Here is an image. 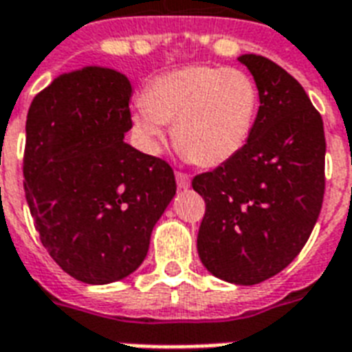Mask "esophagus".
<instances>
[{"label": "esophagus", "mask_w": 352, "mask_h": 352, "mask_svg": "<svg viewBox=\"0 0 352 352\" xmlns=\"http://www.w3.org/2000/svg\"><path fill=\"white\" fill-rule=\"evenodd\" d=\"M176 184H178L179 189H187L190 185L189 174L182 173V170H176Z\"/></svg>", "instance_id": "1"}]
</instances>
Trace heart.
Instances as JSON below:
<instances>
[{
	"label": "heart",
	"mask_w": 352,
	"mask_h": 352,
	"mask_svg": "<svg viewBox=\"0 0 352 352\" xmlns=\"http://www.w3.org/2000/svg\"><path fill=\"white\" fill-rule=\"evenodd\" d=\"M141 104L133 132L148 151H157L163 124H173L174 145L187 160L219 167L246 146L257 117L258 89L236 67L187 65L152 78Z\"/></svg>",
	"instance_id": "b5f03b06"
}]
</instances>
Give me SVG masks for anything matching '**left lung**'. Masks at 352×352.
I'll list each match as a JSON object with an SVG mask.
<instances>
[{
  "instance_id": "obj_1",
  "label": "left lung",
  "mask_w": 352,
  "mask_h": 352,
  "mask_svg": "<svg viewBox=\"0 0 352 352\" xmlns=\"http://www.w3.org/2000/svg\"><path fill=\"white\" fill-rule=\"evenodd\" d=\"M258 89L246 146L196 174L206 201L198 255L219 279L258 285L285 270L309 241L325 195V132L303 86L261 54H242Z\"/></svg>"
}]
</instances>
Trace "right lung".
Masks as SVG:
<instances>
[{
  "label": "right lung",
  "instance_id": "obj_1",
  "mask_svg": "<svg viewBox=\"0 0 352 352\" xmlns=\"http://www.w3.org/2000/svg\"><path fill=\"white\" fill-rule=\"evenodd\" d=\"M130 97L121 73L86 67L42 89L27 116L23 189L34 228L54 263L88 285L145 261L176 195L173 167L122 141Z\"/></svg>",
  "mask_w": 352,
  "mask_h": 352
}]
</instances>
